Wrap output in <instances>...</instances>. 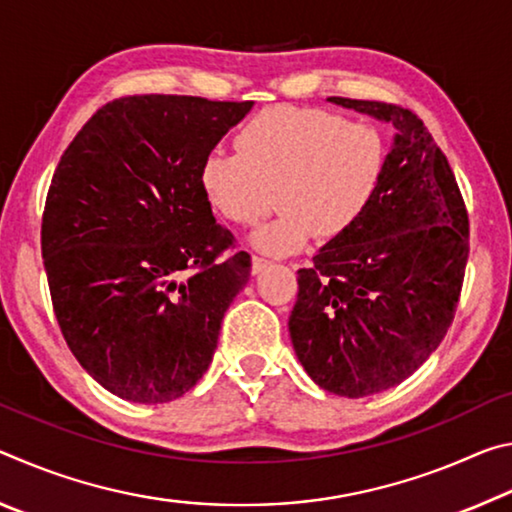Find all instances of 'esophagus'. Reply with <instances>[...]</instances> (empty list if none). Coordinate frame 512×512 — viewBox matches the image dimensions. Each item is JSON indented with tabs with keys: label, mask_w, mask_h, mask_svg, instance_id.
<instances>
[{
	"label": "esophagus",
	"mask_w": 512,
	"mask_h": 512,
	"mask_svg": "<svg viewBox=\"0 0 512 512\" xmlns=\"http://www.w3.org/2000/svg\"><path fill=\"white\" fill-rule=\"evenodd\" d=\"M268 264H271V262H268V259H264V257H253V275L262 273Z\"/></svg>",
	"instance_id": "34e87169"
}]
</instances>
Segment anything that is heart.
Instances as JSON below:
<instances>
[{"instance_id":"heart-1","label":"heart","mask_w":512,"mask_h":512,"mask_svg":"<svg viewBox=\"0 0 512 512\" xmlns=\"http://www.w3.org/2000/svg\"><path fill=\"white\" fill-rule=\"evenodd\" d=\"M239 153L212 151L201 164V189L216 214L257 228L253 248L293 255L311 237L334 241L354 228L386 169V140L375 126L320 108L271 106L235 137Z\"/></svg>"}]
</instances>
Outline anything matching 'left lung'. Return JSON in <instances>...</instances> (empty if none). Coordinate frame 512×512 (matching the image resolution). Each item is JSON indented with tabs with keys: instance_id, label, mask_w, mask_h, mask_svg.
I'll return each instance as SVG.
<instances>
[{
	"instance_id": "left-lung-1",
	"label": "left lung",
	"mask_w": 512,
	"mask_h": 512,
	"mask_svg": "<svg viewBox=\"0 0 512 512\" xmlns=\"http://www.w3.org/2000/svg\"><path fill=\"white\" fill-rule=\"evenodd\" d=\"M395 128L366 214L298 271L296 357L327 393L366 397L411 377L445 339L461 296L470 228L445 153L411 110L329 97Z\"/></svg>"
}]
</instances>
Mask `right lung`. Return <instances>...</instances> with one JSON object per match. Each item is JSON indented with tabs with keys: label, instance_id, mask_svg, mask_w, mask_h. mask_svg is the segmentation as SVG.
<instances>
[{
	"label": "right lung",
	"instance_id": "right-lung-1",
	"mask_svg": "<svg viewBox=\"0 0 512 512\" xmlns=\"http://www.w3.org/2000/svg\"><path fill=\"white\" fill-rule=\"evenodd\" d=\"M253 101L142 94L110 101L60 158L42 259L69 350L112 395L178 400L210 368L221 320L246 287L201 189V164Z\"/></svg>",
	"mask_w": 512,
	"mask_h": 512
}]
</instances>
